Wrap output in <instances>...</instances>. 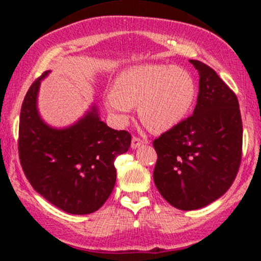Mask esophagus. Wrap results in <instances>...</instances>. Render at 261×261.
Segmentation results:
<instances>
[{
    "mask_svg": "<svg viewBox=\"0 0 261 261\" xmlns=\"http://www.w3.org/2000/svg\"><path fill=\"white\" fill-rule=\"evenodd\" d=\"M141 145H143V140L140 139V137H137V136H134L133 140H131V147L139 148Z\"/></svg>",
    "mask_w": 261,
    "mask_h": 261,
    "instance_id": "obj_1",
    "label": "esophagus"
}]
</instances>
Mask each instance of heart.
I'll list each match as a JSON object with an SVG mask.
<instances>
[{
    "label": "heart",
    "mask_w": 261,
    "mask_h": 261,
    "mask_svg": "<svg viewBox=\"0 0 261 261\" xmlns=\"http://www.w3.org/2000/svg\"><path fill=\"white\" fill-rule=\"evenodd\" d=\"M196 95L194 79L176 66L137 65L116 77L107 109L120 121L133 107H139L141 121L153 133L178 125L190 112Z\"/></svg>",
    "instance_id": "1"
}]
</instances>
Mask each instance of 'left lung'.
I'll return each instance as SVG.
<instances>
[{
    "label": "left lung",
    "instance_id": "8db88e82",
    "mask_svg": "<svg viewBox=\"0 0 261 261\" xmlns=\"http://www.w3.org/2000/svg\"><path fill=\"white\" fill-rule=\"evenodd\" d=\"M199 72L194 114L153 141V180L179 210L201 208L234 181L242 161L243 125L236 93L210 66L190 60Z\"/></svg>",
    "mask_w": 261,
    "mask_h": 261
}]
</instances>
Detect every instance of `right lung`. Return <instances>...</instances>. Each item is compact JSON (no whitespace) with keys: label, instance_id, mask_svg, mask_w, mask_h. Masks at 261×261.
<instances>
[{"label":"right lung","instance_id":"add662e5","mask_svg":"<svg viewBox=\"0 0 261 261\" xmlns=\"http://www.w3.org/2000/svg\"><path fill=\"white\" fill-rule=\"evenodd\" d=\"M47 73L33 82L20 109V166L34 190L54 206L67 214H92L112 194L116 180L114 161L127 152L131 135L110 128L95 107L64 130L44 124L37 110V95Z\"/></svg>","mask_w":261,"mask_h":261}]
</instances>
